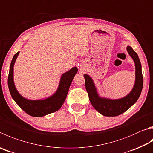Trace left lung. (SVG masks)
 I'll list each match as a JSON object with an SVG mask.
<instances>
[{
	"instance_id": "8db88e82",
	"label": "left lung",
	"mask_w": 153,
	"mask_h": 153,
	"mask_svg": "<svg viewBox=\"0 0 153 153\" xmlns=\"http://www.w3.org/2000/svg\"><path fill=\"white\" fill-rule=\"evenodd\" d=\"M126 50L135 64V82L131 91L126 96L114 100L100 97L92 78L88 74L84 75L85 89L91 104L103 116H116L126 112L136 103L142 91L143 77L139 57L130 46H127Z\"/></svg>"
}]
</instances>
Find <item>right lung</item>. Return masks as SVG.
Listing matches in <instances>:
<instances>
[{
    "mask_svg": "<svg viewBox=\"0 0 153 153\" xmlns=\"http://www.w3.org/2000/svg\"><path fill=\"white\" fill-rule=\"evenodd\" d=\"M19 54V51L13 57L8 77V85L13 99L22 110L34 117H41L56 112L62 107L65 100L72 80L77 73V67H74L62 75L57 90L52 96L45 99L33 100L21 96L16 90L14 83V65Z\"/></svg>",
    "mask_w": 153,
    "mask_h": 153,
    "instance_id": "right-lung-1",
    "label": "right lung"
}]
</instances>
